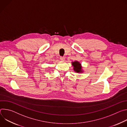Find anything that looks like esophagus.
Here are the masks:
<instances>
[{
    "label": "esophagus",
    "instance_id": "34e87169",
    "mask_svg": "<svg viewBox=\"0 0 127 127\" xmlns=\"http://www.w3.org/2000/svg\"><path fill=\"white\" fill-rule=\"evenodd\" d=\"M60 59H61V61H64L65 60V57H60Z\"/></svg>",
    "mask_w": 127,
    "mask_h": 127
}]
</instances>
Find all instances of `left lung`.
Returning <instances> with one entry per match:
<instances>
[{
  "label": "left lung",
  "instance_id": "obj_1",
  "mask_svg": "<svg viewBox=\"0 0 127 127\" xmlns=\"http://www.w3.org/2000/svg\"><path fill=\"white\" fill-rule=\"evenodd\" d=\"M72 65L73 67V70L74 71L76 72V73H83V70L82 69V66L81 65V64L77 61H75L74 62H72Z\"/></svg>",
  "mask_w": 127,
  "mask_h": 127
}]
</instances>
